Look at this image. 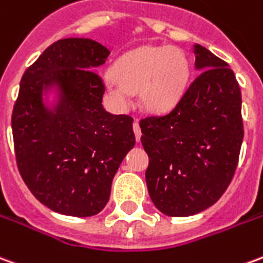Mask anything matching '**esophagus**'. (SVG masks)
Wrapping results in <instances>:
<instances>
[{
  "label": "esophagus",
  "mask_w": 263,
  "mask_h": 263,
  "mask_svg": "<svg viewBox=\"0 0 263 263\" xmlns=\"http://www.w3.org/2000/svg\"><path fill=\"white\" fill-rule=\"evenodd\" d=\"M134 132H135V138H137V141L138 142H139V141H141V135H142V134H141V128H139V124H138L137 121H135V122H134Z\"/></svg>",
  "instance_id": "esophagus-1"
}]
</instances>
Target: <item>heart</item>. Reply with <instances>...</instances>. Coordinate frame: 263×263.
Segmentation results:
<instances>
[{"instance_id":"1","label":"heart","mask_w":263,"mask_h":263,"mask_svg":"<svg viewBox=\"0 0 263 263\" xmlns=\"http://www.w3.org/2000/svg\"><path fill=\"white\" fill-rule=\"evenodd\" d=\"M188 75V60L181 49L144 47L117 62L114 75H106L105 89L121 109L129 106L131 92L139 91L144 109L162 114L181 100Z\"/></svg>"}]
</instances>
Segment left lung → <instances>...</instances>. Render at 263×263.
Masks as SVG:
<instances>
[{
	"label": "left lung",
	"mask_w": 263,
	"mask_h": 263,
	"mask_svg": "<svg viewBox=\"0 0 263 263\" xmlns=\"http://www.w3.org/2000/svg\"><path fill=\"white\" fill-rule=\"evenodd\" d=\"M199 71L170 112L139 121L149 157L145 172L154 205L189 216L218 201L234 178L243 139L242 98L234 71L199 44Z\"/></svg>",
	"instance_id": "obj_1"
}]
</instances>
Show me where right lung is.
<instances>
[{
    "mask_svg": "<svg viewBox=\"0 0 263 263\" xmlns=\"http://www.w3.org/2000/svg\"><path fill=\"white\" fill-rule=\"evenodd\" d=\"M109 51L88 38L54 42L24 72L12 109L18 171L42 205L69 216L101 212L122 159L135 145L129 115L102 106L105 85L97 68ZM59 89L48 110L43 92Z\"/></svg>",
    "mask_w": 263,
    "mask_h": 263,
    "instance_id": "1",
    "label": "right lung"
}]
</instances>
